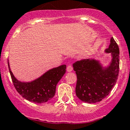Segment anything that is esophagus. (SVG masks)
<instances>
[{
	"label": "esophagus",
	"mask_w": 130,
	"mask_h": 130,
	"mask_svg": "<svg viewBox=\"0 0 130 130\" xmlns=\"http://www.w3.org/2000/svg\"><path fill=\"white\" fill-rule=\"evenodd\" d=\"M73 70V68H72V66L71 65H68L67 67V72H71V71Z\"/></svg>",
	"instance_id": "obj_1"
}]
</instances>
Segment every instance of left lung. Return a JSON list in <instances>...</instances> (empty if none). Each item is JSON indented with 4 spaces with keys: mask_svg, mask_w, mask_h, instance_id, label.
<instances>
[{
    "mask_svg": "<svg viewBox=\"0 0 130 130\" xmlns=\"http://www.w3.org/2000/svg\"><path fill=\"white\" fill-rule=\"evenodd\" d=\"M105 52L111 56L107 67H103L100 61L95 59H82L73 64L77 75L76 94L82 101L100 102L109 94L116 84L119 72V48L113 37Z\"/></svg>",
    "mask_w": 130,
    "mask_h": 130,
    "instance_id": "left-lung-1",
    "label": "left lung"
}]
</instances>
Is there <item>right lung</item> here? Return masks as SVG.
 <instances>
[{
    "label": "right lung",
    "instance_id": "add662e5",
    "mask_svg": "<svg viewBox=\"0 0 130 130\" xmlns=\"http://www.w3.org/2000/svg\"><path fill=\"white\" fill-rule=\"evenodd\" d=\"M8 64L14 87L17 92L26 100L39 104L46 102L54 96L57 84L66 72V65H62L48 70L33 81L24 82L14 76L9 62Z\"/></svg>",
    "mask_w": 130,
    "mask_h": 130
}]
</instances>
